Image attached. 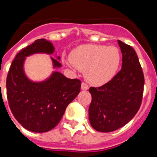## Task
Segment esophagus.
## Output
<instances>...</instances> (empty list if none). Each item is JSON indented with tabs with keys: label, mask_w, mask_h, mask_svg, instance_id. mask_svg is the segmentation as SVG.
<instances>
[{
	"label": "esophagus",
	"mask_w": 157,
	"mask_h": 157,
	"mask_svg": "<svg viewBox=\"0 0 157 157\" xmlns=\"http://www.w3.org/2000/svg\"><path fill=\"white\" fill-rule=\"evenodd\" d=\"M89 89V86L87 84H86L85 82H82L81 83V90H87Z\"/></svg>",
	"instance_id": "34e87169"
}]
</instances>
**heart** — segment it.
Masks as SVG:
<instances>
[{"label":"heart","instance_id":"obj_1","mask_svg":"<svg viewBox=\"0 0 157 157\" xmlns=\"http://www.w3.org/2000/svg\"><path fill=\"white\" fill-rule=\"evenodd\" d=\"M76 68L85 71V77L94 86H102L115 76L121 63V53L115 46L99 45H79L69 55Z\"/></svg>","mask_w":157,"mask_h":157}]
</instances>
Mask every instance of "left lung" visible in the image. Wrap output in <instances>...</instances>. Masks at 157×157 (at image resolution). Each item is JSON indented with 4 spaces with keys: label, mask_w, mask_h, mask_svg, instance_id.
Returning <instances> with one entry per match:
<instances>
[{
    "label": "left lung",
    "mask_w": 157,
    "mask_h": 157,
    "mask_svg": "<svg viewBox=\"0 0 157 157\" xmlns=\"http://www.w3.org/2000/svg\"><path fill=\"white\" fill-rule=\"evenodd\" d=\"M122 53L120 71L100 87H90L92 101L89 120L97 131L107 133L121 128L136 115L144 94V76L135 50L118 40Z\"/></svg>",
    "instance_id": "1"
}]
</instances>
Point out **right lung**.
Segmentation results:
<instances>
[{"label":"right lung","instance_id":"obj_1","mask_svg":"<svg viewBox=\"0 0 157 157\" xmlns=\"http://www.w3.org/2000/svg\"><path fill=\"white\" fill-rule=\"evenodd\" d=\"M54 51L50 41L35 40L17 54L7 75L6 91L11 112L29 131L45 133L54 129L81 90L80 80L67 78L59 71L41 82H33L26 76L23 71L26 57L36 53L51 54ZM51 59L54 67L62 66L58 59Z\"/></svg>","mask_w":157,"mask_h":157}]
</instances>
